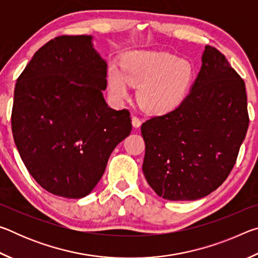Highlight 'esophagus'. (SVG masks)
Instances as JSON below:
<instances>
[{"label":"esophagus","mask_w":258,"mask_h":258,"mask_svg":"<svg viewBox=\"0 0 258 258\" xmlns=\"http://www.w3.org/2000/svg\"><path fill=\"white\" fill-rule=\"evenodd\" d=\"M141 119L139 118V117H137V116H133L132 117V125H133V127H135V128H138V127H140V125H141Z\"/></svg>","instance_id":"obj_1"}]
</instances>
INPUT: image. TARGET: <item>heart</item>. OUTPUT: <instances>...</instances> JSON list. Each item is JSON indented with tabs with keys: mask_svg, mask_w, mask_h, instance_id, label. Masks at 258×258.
I'll return each mask as SVG.
<instances>
[{
	"mask_svg": "<svg viewBox=\"0 0 258 258\" xmlns=\"http://www.w3.org/2000/svg\"><path fill=\"white\" fill-rule=\"evenodd\" d=\"M194 66L169 53L133 52L126 56L123 69L111 66L107 83L111 98L127 99L130 85L139 86L138 101L146 111L165 113L177 108L190 93Z\"/></svg>",
	"mask_w": 258,
	"mask_h": 258,
	"instance_id": "b5f03b06",
	"label": "heart"
}]
</instances>
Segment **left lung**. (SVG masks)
Returning <instances> with one entry per match:
<instances>
[{
    "instance_id": "8db88e82",
    "label": "left lung",
    "mask_w": 258,
    "mask_h": 258,
    "mask_svg": "<svg viewBox=\"0 0 258 258\" xmlns=\"http://www.w3.org/2000/svg\"><path fill=\"white\" fill-rule=\"evenodd\" d=\"M248 125L243 80L220 51L206 45L187 98L141 126L148 183L174 202L209 195L232 171Z\"/></svg>"
}]
</instances>
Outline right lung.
I'll use <instances>...</instances> for the list:
<instances>
[{"instance_id": "obj_1", "label": "right lung", "mask_w": 258, "mask_h": 258, "mask_svg": "<svg viewBox=\"0 0 258 258\" xmlns=\"http://www.w3.org/2000/svg\"><path fill=\"white\" fill-rule=\"evenodd\" d=\"M107 63L89 35H62L35 52L15 87L11 126L26 168L50 194L89 195L132 130L127 109L108 107Z\"/></svg>"}]
</instances>
